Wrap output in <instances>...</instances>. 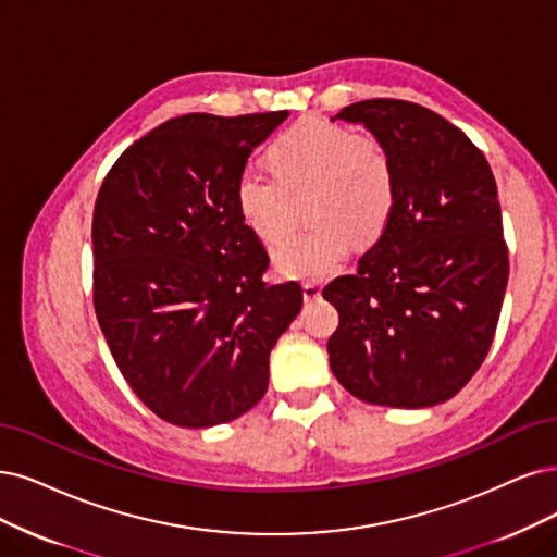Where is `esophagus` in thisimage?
Here are the masks:
<instances>
[{
	"label": "esophagus",
	"mask_w": 557,
	"mask_h": 557,
	"mask_svg": "<svg viewBox=\"0 0 557 557\" xmlns=\"http://www.w3.org/2000/svg\"><path fill=\"white\" fill-rule=\"evenodd\" d=\"M302 298H305V300H317V298H321V286L314 284V282L302 284Z\"/></svg>",
	"instance_id": "esophagus-1"
}]
</instances>
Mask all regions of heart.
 <instances>
[{"label":"heart","instance_id":"1","mask_svg":"<svg viewBox=\"0 0 557 557\" xmlns=\"http://www.w3.org/2000/svg\"><path fill=\"white\" fill-rule=\"evenodd\" d=\"M273 174L245 170L236 183L243 222L263 243L289 238L302 220L312 232L277 247L273 265L282 277L321 282L335 275L351 243L376 240L393 218L397 172L372 135L321 119H302L265 153Z\"/></svg>","mask_w":557,"mask_h":557}]
</instances>
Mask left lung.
Instances as JSON below:
<instances>
[{
    "instance_id": "obj_1",
    "label": "left lung",
    "mask_w": 557,
    "mask_h": 557,
    "mask_svg": "<svg viewBox=\"0 0 557 557\" xmlns=\"http://www.w3.org/2000/svg\"><path fill=\"white\" fill-rule=\"evenodd\" d=\"M335 119L387 149L397 201L358 273L323 289L339 312L331 369L367 404H443L484 362L507 289L496 178L475 144L416 102L360 100Z\"/></svg>"
}]
</instances>
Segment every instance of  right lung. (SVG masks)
I'll list each match as a JSON object with an SVG mask.
<instances>
[{
	"label": "right lung",
	"mask_w": 557,
	"mask_h": 557,
	"mask_svg": "<svg viewBox=\"0 0 557 557\" xmlns=\"http://www.w3.org/2000/svg\"><path fill=\"white\" fill-rule=\"evenodd\" d=\"M289 112L185 114L112 164L94 209V307L123 379L153 413L206 429L247 413L302 307L265 286L268 252L238 213L247 158Z\"/></svg>",
	"instance_id": "add662e5"
}]
</instances>
